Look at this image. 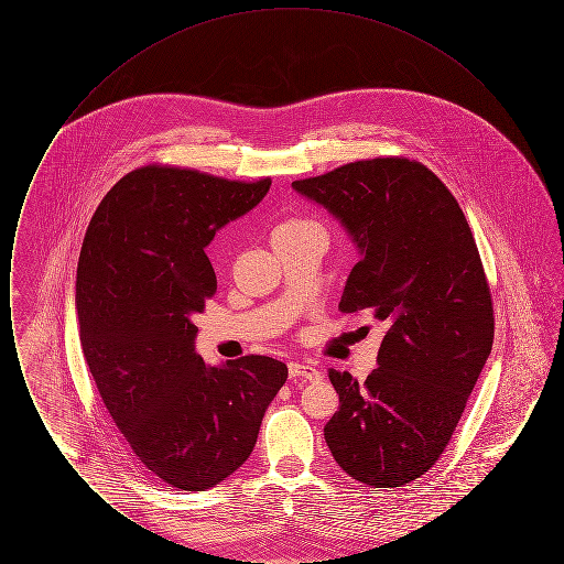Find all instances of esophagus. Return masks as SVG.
<instances>
[{"label": "esophagus", "instance_id": "esophagus-1", "mask_svg": "<svg viewBox=\"0 0 564 564\" xmlns=\"http://www.w3.org/2000/svg\"><path fill=\"white\" fill-rule=\"evenodd\" d=\"M290 376L292 378H304V380H319L322 372L311 366V364H300V361H292L290 364Z\"/></svg>", "mask_w": 564, "mask_h": 564}]
</instances>
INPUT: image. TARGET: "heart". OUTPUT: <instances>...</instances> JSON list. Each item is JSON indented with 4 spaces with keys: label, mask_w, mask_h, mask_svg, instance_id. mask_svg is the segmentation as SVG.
Instances as JSON below:
<instances>
[{
    "label": "heart",
    "mask_w": 564,
    "mask_h": 564,
    "mask_svg": "<svg viewBox=\"0 0 564 564\" xmlns=\"http://www.w3.org/2000/svg\"><path fill=\"white\" fill-rule=\"evenodd\" d=\"M306 226H317L313 219H302V217H292V219H285L281 221L274 232H283V230H297V228H306Z\"/></svg>",
    "instance_id": "1"
}]
</instances>
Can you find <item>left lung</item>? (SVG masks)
<instances>
[{
	"label": "left lung",
	"mask_w": 564,
	"mask_h": 564,
	"mask_svg": "<svg viewBox=\"0 0 564 564\" xmlns=\"http://www.w3.org/2000/svg\"><path fill=\"white\" fill-rule=\"evenodd\" d=\"M292 188L334 215L359 251L338 308L368 311L387 329L366 382L329 370L340 408L325 442L357 482L410 484L448 446L492 349L474 235L451 189L410 159L349 162Z\"/></svg>",
	"instance_id": "left-lung-1"
}]
</instances>
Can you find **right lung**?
<instances>
[{
  "label": "right lung",
  "mask_w": 564,
  "mask_h": 564,
  "mask_svg": "<svg viewBox=\"0 0 564 564\" xmlns=\"http://www.w3.org/2000/svg\"><path fill=\"white\" fill-rule=\"evenodd\" d=\"M269 188L270 177L245 184L148 164L109 189L82 242L84 359L137 463L180 490L241 467L288 380L272 357L207 366L194 350L192 317L217 290L205 247Z\"/></svg>",
  "instance_id": "right-lung-1"
}]
</instances>
